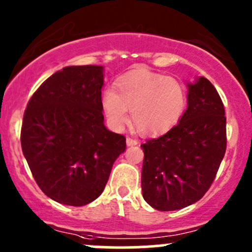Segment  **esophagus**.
I'll return each mask as SVG.
<instances>
[{
  "mask_svg": "<svg viewBox=\"0 0 252 252\" xmlns=\"http://www.w3.org/2000/svg\"><path fill=\"white\" fill-rule=\"evenodd\" d=\"M139 142H138V140H135V139H133V138H126V145H128V146H134V145H138Z\"/></svg>",
  "mask_w": 252,
  "mask_h": 252,
  "instance_id": "esophagus-1",
  "label": "esophagus"
}]
</instances>
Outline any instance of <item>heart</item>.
Returning a JSON list of instances; mask_svg holds the SVG:
<instances>
[{
    "label": "heart",
    "mask_w": 252,
    "mask_h": 252,
    "mask_svg": "<svg viewBox=\"0 0 252 252\" xmlns=\"http://www.w3.org/2000/svg\"><path fill=\"white\" fill-rule=\"evenodd\" d=\"M187 105V90L177 79L146 69L126 73L114 84V91L102 96V108L108 124L122 130L129 122L146 136L169 130L183 116Z\"/></svg>",
    "instance_id": "1"
}]
</instances>
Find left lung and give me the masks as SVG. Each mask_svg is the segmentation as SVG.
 I'll return each mask as SVG.
<instances>
[{"label":"left lung","mask_w":252,"mask_h":252,"mask_svg":"<svg viewBox=\"0 0 252 252\" xmlns=\"http://www.w3.org/2000/svg\"><path fill=\"white\" fill-rule=\"evenodd\" d=\"M188 108L166 134L141 145V189L158 211L199 201L210 189L227 149L224 106L210 80L188 84Z\"/></svg>","instance_id":"left-lung-1"}]
</instances>
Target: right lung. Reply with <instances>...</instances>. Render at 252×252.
Instances as JSON below:
<instances>
[{"label": "right lung", "mask_w": 252, "mask_h": 252, "mask_svg": "<svg viewBox=\"0 0 252 252\" xmlns=\"http://www.w3.org/2000/svg\"><path fill=\"white\" fill-rule=\"evenodd\" d=\"M103 67L70 65L32 96L20 133L35 182L50 199L84 206L102 194L126 138L103 124Z\"/></svg>", "instance_id": "add662e5"}]
</instances>
